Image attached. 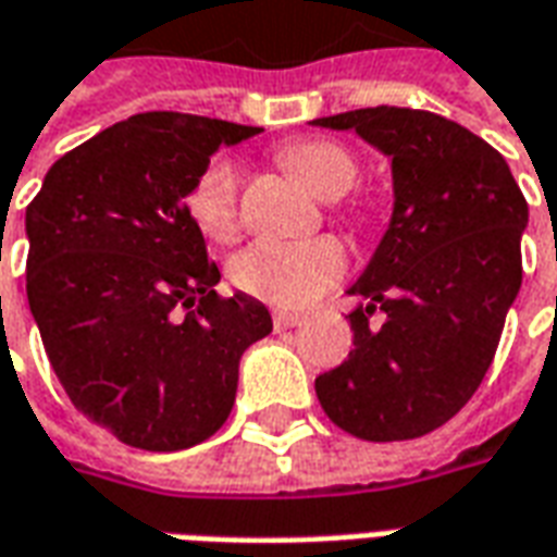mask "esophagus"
I'll use <instances>...</instances> for the list:
<instances>
[{
    "label": "esophagus",
    "mask_w": 557,
    "mask_h": 557,
    "mask_svg": "<svg viewBox=\"0 0 557 557\" xmlns=\"http://www.w3.org/2000/svg\"><path fill=\"white\" fill-rule=\"evenodd\" d=\"M271 322H274V327H277V331H286V327L301 325V322H304V315H298V313H286V310H277V313L271 315Z\"/></svg>",
    "instance_id": "1"
}]
</instances>
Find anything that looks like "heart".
Masks as SVG:
<instances>
[{
    "label": "heart",
    "instance_id": "heart-1",
    "mask_svg": "<svg viewBox=\"0 0 557 557\" xmlns=\"http://www.w3.org/2000/svg\"><path fill=\"white\" fill-rule=\"evenodd\" d=\"M319 196H343L358 182V160L334 139H298L277 151ZM187 211L196 230L211 242H232L238 235V170L226 158L208 160L187 194ZM349 268V253L339 238L322 235L310 242L262 238L235 256L232 283L259 301L274 307H307L325 295Z\"/></svg>",
    "mask_w": 557,
    "mask_h": 557
}]
</instances>
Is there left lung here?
I'll return each mask as SVG.
<instances>
[{
  "label": "left lung",
  "mask_w": 557,
  "mask_h": 557,
  "mask_svg": "<svg viewBox=\"0 0 557 557\" xmlns=\"http://www.w3.org/2000/svg\"><path fill=\"white\" fill-rule=\"evenodd\" d=\"M313 125L361 134L394 166V218L349 289L363 298L355 349L315 379V397L355 438H420L474 397L495 358L522 286L525 196L486 139L444 115L367 107Z\"/></svg>",
  "instance_id": "obj_1"
}]
</instances>
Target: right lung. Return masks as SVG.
I'll return each instance as SVG.
<instances>
[{
	"mask_svg": "<svg viewBox=\"0 0 557 557\" xmlns=\"http://www.w3.org/2000/svg\"><path fill=\"white\" fill-rule=\"evenodd\" d=\"M259 127L139 113L55 160L26 208V295L79 414L170 454L230 418L238 361L271 334L265 304L220 298L187 194L223 143Z\"/></svg>",
	"mask_w": 557,
	"mask_h": 557,
	"instance_id": "obj_1",
	"label": "right lung"
}]
</instances>
